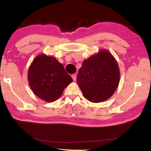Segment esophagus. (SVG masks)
<instances>
[{
	"label": "esophagus",
	"mask_w": 151,
	"mask_h": 151,
	"mask_svg": "<svg viewBox=\"0 0 151 151\" xmlns=\"http://www.w3.org/2000/svg\"><path fill=\"white\" fill-rule=\"evenodd\" d=\"M72 78L73 79V81H76V74H73V75H72Z\"/></svg>",
	"instance_id": "obj_1"
}]
</instances>
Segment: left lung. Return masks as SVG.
<instances>
[{
  "instance_id": "8db88e82",
  "label": "left lung",
  "mask_w": 151,
  "mask_h": 151,
  "mask_svg": "<svg viewBox=\"0 0 151 151\" xmlns=\"http://www.w3.org/2000/svg\"><path fill=\"white\" fill-rule=\"evenodd\" d=\"M119 80L118 64L106 50L84 60L76 78L84 96L93 103L109 99L118 87Z\"/></svg>"
}]
</instances>
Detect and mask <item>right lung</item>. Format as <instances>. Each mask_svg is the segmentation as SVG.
I'll use <instances>...</instances> for the list:
<instances>
[{
  "mask_svg": "<svg viewBox=\"0 0 151 151\" xmlns=\"http://www.w3.org/2000/svg\"><path fill=\"white\" fill-rule=\"evenodd\" d=\"M28 79L35 95L47 102L57 100L73 82L62 64L55 58L43 54L32 61L29 68Z\"/></svg>",
  "mask_w": 151,
  "mask_h": 151,
  "instance_id": "obj_1",
  "label": "right lung"
}]
</instances>
